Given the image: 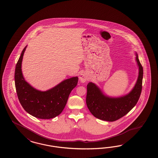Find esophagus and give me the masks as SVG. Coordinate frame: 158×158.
<instances>
[{
	"instance_id": "esophagus-1",
	"label": "esophagus",
	"mask_w": 158,
	"mask_h": 158,
	"mask_svg": "<svg viewBox=\"0 0 158 158\" xmlns=\"http://www.w3.org/2000/svg\"><path fill=\"white\" fill-rule=\"evenodd\" d=\"M79 79L81 83H85L88 80V77L85 73H82L79 76Z\"/></svg>"
}]
</instances>
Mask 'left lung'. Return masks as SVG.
<instances>
[{"mask_svg": "<svg viewBox=\"0 0 158 158\" xmlns=\"http://www.w3.org/2000/svg\"><path fill=\"white\" fill-rule=\"evenodd\" d=\"M139 77L132 90L120 97L104 95L100 89L92 82L87 85L86 104L92 115L99 119L114 122L126 115L137 103L142 90L143 68L136 54Z\"/></svg>", "mask_w": 158, "mask_h": 158, "instance_id": "left-lung-1", "label": "left lung"}]
</instances>
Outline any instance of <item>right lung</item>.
<instances>
[{"instance_id": "obj_1", "label": "right lung", "mask_w": 158, "mask_h": 158, "mask_svg": "<svg viewBox=\"0 0 158 158\" xmlns=\"http://www.w3.org/2000/svg\"><path fill=\"white\" fill-rule=\"evenodd\" d=\"M26 48L23 49L15 69V86L19 102L26 112L35 118L42 119L55 118L65 108L69 94L77 84L78 77L67 79L47 91L35 89L25 81L21 71Z\"/></svg>"}]
</instances>
